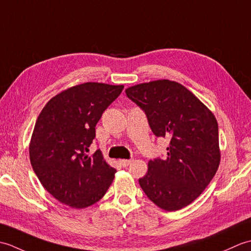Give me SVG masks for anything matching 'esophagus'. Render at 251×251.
Masks as SVG:
<instances>
[{"label":"esophagus","mask_w":251,"mask_h":251,"mask_svg":"<svg viewBox=\"0 0 251 251\" xmlns=\"http://www.w3.org/2000/svg\"><path fill=\"white\" fill-rule=\"evenodd\" d=\"M132 162V159H120V164L123 167H127Z\"/></svg>","instance_id":"obj_1"}]
</instances>
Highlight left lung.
I'll return each mask as SVG.
<instances>
[{
    "label": "left lung",
    "mask_w": 251,
    "mask_h": 251,
    "mask_svg": "<svg viewBox=\"0 0 251 251\" xmlns=\"http://www.w3.org/2000/svg\"><path fill=\"white\" fill-rule=\"evenodd\" d=\"M126 95L143 110L156 137L169 139L166 158L149 162L139 184L154 204L179 210L199 197L220 164L215 115L183 85L158 79L135 85Z\"/></svg>",
    "instance_id": "8db88e82"
}]
</instances>
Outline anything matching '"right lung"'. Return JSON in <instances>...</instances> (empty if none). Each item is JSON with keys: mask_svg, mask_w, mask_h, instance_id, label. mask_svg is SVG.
Wrapping results in <instances>:
<instances>
[{"mask_svg": "<svg viewBox=\"0 0 251 251\" xmlns=\"http://www.w3.org/2000/svg\"><path fill=\"white\" fill-rule=\"evenodd\" d=\"M123 85L84 83L51 98L35 123L30 162L45 190L62 204L85 208L108 191L116 169L97 150L89 153L95 127Z\"/></svg>", "mask_w": 251, "mask_h": 251, "instance_id": "1", "label": "right lung"}]
</instances>
